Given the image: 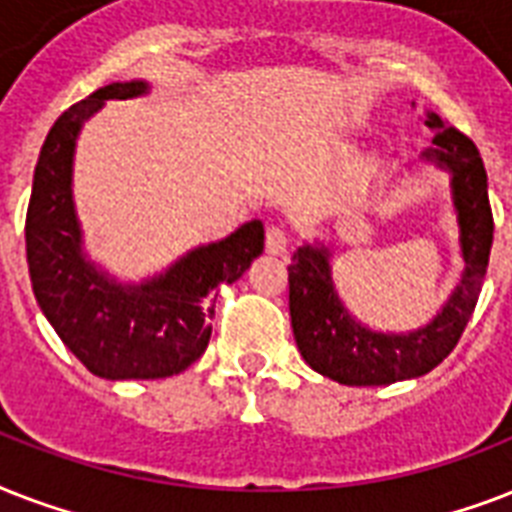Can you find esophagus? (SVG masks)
Wrapping results in <instances>:
<instances>
[{
	"label": "esophagus",
	"mask_w": 512,
	"mask_h": 512,
	"mask_svg": "<svg viewBox=\"0 0 512 512\" xmlns=\"http://www.w3.org/2000/svg\"><path fill=\"white\" fill-rule=\"evenodd\" d=\"M287 247V231H284L281 225H268V228H265V252H268V255H284Z\"/></svg>",
	"instance_id": "34e87169"
}]
</instances>
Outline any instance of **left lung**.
<instances>
[{"label": "left lung", "mask_w": 512, "mask_h": 512, "mask_svg": "<svg viewBox=\"0 0 512 512\" xmlns=\"http://www.w3.org/2000/svg\"><path fill=\"white\" fill-rule=\"evenodd\" d=\"M436 159L452 172L454 204L460 212L465 273L446 308L420 332L380 335L350 319L329 276L327 249L300 247L289 265V316L305 364L342 385H390L420 377L438 366L460 342L484 287L494 239V217L486 191V170L476 143L454 124L428 114Z\"/></svg>", "instance_id": "8db88e82"}]
</instances>
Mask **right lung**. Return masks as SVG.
Returning <instances> with one entry per match:
<instances>
[{"label":"right lung","mask_w":512,"mask_h":512,"mask_svg":"<svg viewBox=\"0 0 512 512\" xmlns=\"http://www.w3.org/2000/svg\"><path fill=\"white\" fill-rule=\"evenodd\" d=\"M140 92L143 82L108 84L58 116L36 162L26 212L36 303L68 350L106 380H159L188 369L209 345L217 289L239 279L265 244L263 223L252 220L143 287H119L84 263L71 204L76 132L106 100Z\"/></svg>","instance_id":"obj_1"}]
</instances>
